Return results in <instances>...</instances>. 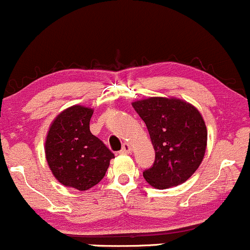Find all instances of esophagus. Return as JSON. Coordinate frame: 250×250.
<instances>
[{"instance_id":"esophagus-1","label":"esophagus","mask_w":250,"mask_h":250,"mask_svg":"<svg viewBox=\"0 0 250 250\" xmlns=\"http://www.w3.org/2000/svg\"><path fill=\"white\" fill-rule=\"evenodd\" d=\"M130 150H131L130 145H129V143H123L122 149L120 150V154H129L130 153Z\"/></svg>"}]
</instances>
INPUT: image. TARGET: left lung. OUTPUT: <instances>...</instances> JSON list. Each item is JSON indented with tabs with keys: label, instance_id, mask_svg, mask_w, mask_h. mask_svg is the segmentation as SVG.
Instances as JSON below:
<instances>
[{
	"label": "left lung",
	"instance_id": "1",
	"mask_svg": "<svg viewBox=\"0 0 250 250\" xmlns=\"http://www.w3.org/2000/svg\"><path fill=\"white\" fill-rule=\"evenodd\" d=\"M147 125L155 161L143 171L153 187L167 189L186 182L202 162L207 128L200 111L179 99L150 97L133 103Z\"/></svg>",
	"mask_w": 250,
	"mask_h": 250
}]
</instances>
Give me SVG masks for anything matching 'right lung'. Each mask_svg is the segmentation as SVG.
<instances>
[{
	"label": "right lung",
	"instance_id": "obj_1",
	"mask_svg": "<svg viewBox=\"0 0 250 250\" xmlns=\"http://www.w3.org/2000/svg\"><path fill=\"white\" fill-rule=\"evenodd\" d=\"M93 109L73 105L51 123L45 140V157L60 183L88 190L103 179L114 154L90 133Z\"/></svg>",
	"mask_w": 250,
	"mask_h": 250
}]
</instances>
